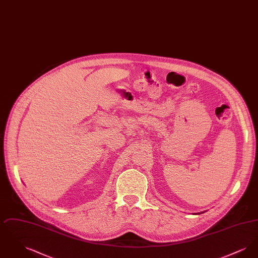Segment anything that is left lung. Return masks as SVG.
<instances>
[{"label": "left lung", "instance_id": "1", "mask_svg": "<svg viewBox=\"0 0 258 258\" xmlns=\"http://www.w3.org/2000/svg\"><path fill=\"white\" fill-rule=\"evenodd\" d=\"M202 213H204V212H202ZM199 214H200V213H199Z\"/></svg>", "mask_w": 258, "mask_h": 258}]
</instances>
